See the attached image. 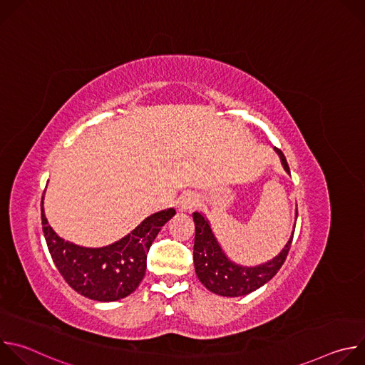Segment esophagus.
Instances as JSON below:
<instances>
[{"mask_svg": "<svg viewBox=\"0 0 365 365\" xmlns=\"http://www.w3.org/2000/svg\"><path fill=\"white\" fill-rule=\"evenodd\" d=\"M197 203H199V200H197V197L195 195H186L180 200V210L192 211L195 206H197Z\"/></svg>", "mask_w": 365, "mask_h": 365, "instance_id": "1", "label": "esophagus"}]
</instances>
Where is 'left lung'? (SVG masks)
Masks as SVG:
<instances>
[{
	"label": "left lung",
	"mask_w": 365,
	"mask_h": 365,
	"mask_svg": "<svg viewBox=\"0 0 365 365\" xmlns=\"http://www.w3.org/2000/svg\"><path fill=\"white\" fill-rule=\"evenodd\" d=\"M280 155L282 165L287 173H290L287 160L280 148L274 147ZM297 217V212H296ZM195 221V245H193V263L195 272L200 283L207 289L221 296H244L272 280L283 266L289 254L293 234L282 252L270 259L269 263L257 267H241L232 263L222 252L218 245L212 230L202 214L193 212Z\"/></svg>",
	"instance_id": "left-lung-1"
}]
</instances>
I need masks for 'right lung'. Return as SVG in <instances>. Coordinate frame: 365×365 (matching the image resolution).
Here are the masks:
<instances>
[{
  "label": "right lung",
  "instance_id": "1",
  "mask_svg": "<svg viewBox=\"0 0 365 365\" xmlns=\"http://www.w3.org/2000/svg\"><path fill=\"white\" fill-rule=\"evenodd\" d=\"M175 214L173 207L153 214L123 240L108 247L85 248L62 240L51 230L41 197V225L51 259L75 292L98 302L123 299L138 287L151 242Z\"/></svg>",
  "mask_w": 365,
  "mask_h": 365
}]
</instances>
